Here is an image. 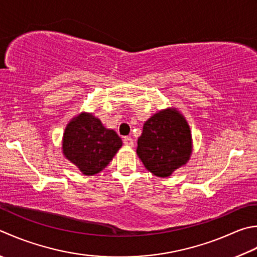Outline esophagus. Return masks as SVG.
Wrapping results in <instances>:
<instances>
[{
    "label": "esophagus",
    "instance_id": "obj_1",
    "mask_svg": "<svg viewBox=\"0 0 257 257\" xmlns=\"http://www.w3.org/2000/svg\"><path fill=\"white\" fill-rule=\"evenodd\" d=\"M123 144L127 146V147H134V139L132 137H124Z\"/></svg>",
    "mask_w": 257,
    "mask_h": 257
}]
</instances>
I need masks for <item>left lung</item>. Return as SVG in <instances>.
Instances as JSON below:
<instances>
[{"instance_id":"1","label":"left lung","mask_w":257,"mask_h":257,"mask_svg":"<svg viewBox=\"0 0 257 257\" xmlns=\"http://www.w3.org/2000/svg\"><path fill=\"white\" fill-rule=\"evenodd\" d=\"M192 153V132L177 108L159 110L144 123L143 134L138 138L137 155L153 175L169 177L189 162Z\"/></svg>"}]
</instances>
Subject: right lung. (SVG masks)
Returning <instances> with one entry per match:
<instances>
[{"instance_id": "add662e5", "label": "right lung", "mask_w": 257, "mask_h": 257, "mask_svg": "<svg viewBox=\"0 0 257 257\" xmlns=\"http://www.w3.org/2000/svg\"><path fill=\"white\" fill-rule=\"evenodd\" d=\"M122 140L105 128L91 112L82 111L68 122L62 137V154L85 176L107 167L121 148Z\"/></svg>"}]
</instances>
